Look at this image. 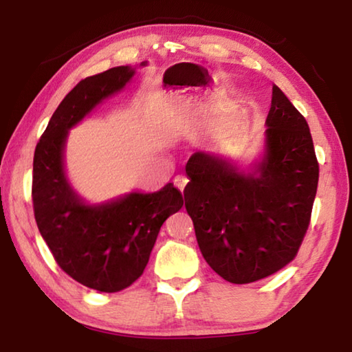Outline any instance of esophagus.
I'll return each mask as SVG.
<instances>
[{
    "instance_id": "1",
    "label": "esophagus",
    "mask_w": 352,
    "mask_h": 352,
    "mask_svg": "<svg viewBox=\"0 0 352 352\" xmlns=\"http://www.w3.org/2000/svg\"><path fill=\"white\" fill-rule=\"evenodd\" d=\"M188 178L186 177H184V175H177L175 177V180H174V183H175V186L178 188V189H180L182 190V192H183V189L184 188H186V184H188Z\"/></svg>"
}]
</instances>
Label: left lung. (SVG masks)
Instances as JSON below:
<instances>
[{"instance_id": "8db88e82", "label": "left lung", "mask_w": 352, "mask_h": 352, "mask_svg": "<svg viewBox=\"0 0 352 352\" xmlns=\"http://www.w3.org/2000/svg\"><path fill=\"white\" fill-rule=\"evenodd\" d=\"M265 152L250 172L195 152L186 164L184 206L205 261L233 284L259 281L295 259L318 186L305 116L273 85Z\"/></svg>"}]
</instances>
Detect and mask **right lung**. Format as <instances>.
I'll return each mask as SVG.
<instances>
[{
  "mask_svg": "<svg viewBox=\"0 0 352 352\" xmlns=\"http://www.w3.org/2000/svg\"><path fill=\"white\" fill-rule=\"evenodd\" d=\"M133 74L132 67H116L80 80L57 107L34 153L32 204L41 237L67 275L105 294L127 289L142 275L164 220L183 206L172 183L157 192L87 205L65 175L68 130Z\"/></svg>",
  "mask_w": 352,
  "mask_h": 352,
  "instance_id": "add662e5",
  "label": "right lung"
}]
</instances>
